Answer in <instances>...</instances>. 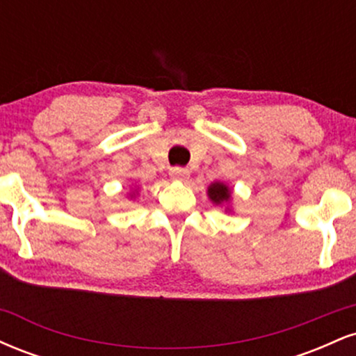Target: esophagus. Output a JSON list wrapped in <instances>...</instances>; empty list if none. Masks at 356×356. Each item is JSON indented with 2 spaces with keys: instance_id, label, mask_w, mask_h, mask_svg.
Listing matches in <instances>:
<instances>
[{
  "instance_id": "obj_1",
  "label": "esophagus",
  "mask_w": 356,
  "mask_h": 356,
  "mask_svg": "<svg viewBox=\"0 0 356 356\" xmlns=\"http://www.w3.org/2000/svg\"><path fill=\"white\" fill-rule=\"evenodd\" d=\"M170 177H172L174 181H186V179L189 177V170L184 169V167H172V169H170Z\"/></svg>"
}]
</instances>
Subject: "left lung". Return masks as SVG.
I'll return each instance as SVG.
<instances>
[{
  "label": "left lung",
  "instance_id": "left-lung-1",
  "mask_svg": "<svg viewBox=\"0 0 356 356\" xmlns=\"http://www.w3.org/2000/svg\"><path fill=\"white\" fill-rule=\"evenodd\" d=\"M207 195L214 204H227L231 201V191L226 184L214 182L207 189Z\"/></svg>",
  "mask_w": 356,
  "mask_h": 356
}]
</instances>
